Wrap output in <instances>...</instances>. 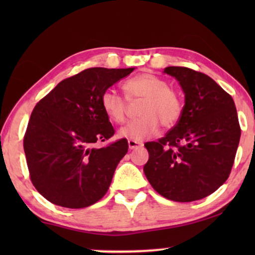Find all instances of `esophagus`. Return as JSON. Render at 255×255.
Returning <instances> with one entry per match:
<instances>
[{
    "label": "esophagus",
    "mask_w": 255,
    "mask_h": 255,
    "mask_svg": "<svg viewBox=\"0 0 255 255\" xmlns=\"http://www.w3.org/2000/svg\"><path fill=\"white\" fill-rule=\"evenodd\" d=\"M128 148H130V149H137V148L141 147V146H142V142L131 140V139L128 141Z\"/></svg>",
    "instance_id": "obj_1"
}]
</instances>
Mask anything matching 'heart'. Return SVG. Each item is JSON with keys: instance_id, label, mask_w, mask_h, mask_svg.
I'll list each match as a JSON object with an SVG mask.
<instances>
[{"instance_id": "obj_1", "label": "heart", "mask_w": 255, "mask_h": 255, "mask_svg": "<svg viewBox=\"0 0 255 255\" xmlns=\"http://www.w3.org/2000/svg\"><path fill=\"white\" fill-rule=\"evenodd\" d=\"M128 99L141 101L139 106L140 117L133 120L120 130V135L131 140L140 141L151 137L163 128H172L182 114V102L169 83L151 73H142L128 79L123 85ZM101 106L111 121L123 123L127 118L128 103L113 89H107L101 96Z\"/></svg>"}]
</instances>
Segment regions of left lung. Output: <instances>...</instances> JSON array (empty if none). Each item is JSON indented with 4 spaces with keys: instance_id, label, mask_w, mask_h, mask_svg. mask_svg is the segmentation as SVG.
I'll return each instance as SVG.
<instances>
[{
    "instance_id": "8db88e82",
    "label": "left lung",
    "mask_w": 255,
    "mask_h": 255,
    "mask_svg": "<svg viewBox=\"0 0 255 255\" xmlns=\"http://www.w3.org/2000/svg\"><path fill=\"white\" fill-rule=\"evenodd\" d=\"M184 93L179 122L165 137L148 141L144 173L156 193L175 202H193L215 193L228 180L240 140L231 95L210 76L170 66Z\"/></svg>"
}]
</instances>
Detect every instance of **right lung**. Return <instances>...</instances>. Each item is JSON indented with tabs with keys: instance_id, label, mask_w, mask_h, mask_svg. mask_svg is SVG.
Returning <instances> with one entry per match:
<instances>
[{
	"instance_id": "add662e5",
	"label": "right lung",
	"mask_w": 255,
	"mask_h": 255,
	"mask_svg": "<svg viewBox=\"0 0 255 255\" xmlns=\"http://www.w3.org/2000/svg\"><path fill=\"white\" fill-rule=\"evenodd\" d=\"M134 68H88L62 80L31 114L24 135L31 182L55 205L81 209L100 201L128 149L125 138L96 148L115 133L101 96Z\"/></svg>"
}]
</instances>
